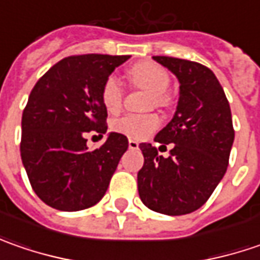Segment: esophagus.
<instances>
[{
    "instance_id": "34e87169",
    "label": "esophagus",
    "mask_w": 260,
    "mask_h": 260,
    "mask_svg": "<svg viewBox=\"0 0 260 260\" xmlns=\"http://www.w3.org/2000/svg\"><path fill=\"white\" fill-rule=\"evenodd\" d=\"M128 147H130V149H139V142L130 139V140H128Z\"/></svg>"
}]
</instances>
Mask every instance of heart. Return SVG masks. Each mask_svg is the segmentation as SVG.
Returning a JSON list of instances; mask_svg holds the SVG:
<instances>
[{"instance_id": "b5f03b06", "label": "heart", "mask_w": 260, "mask_h": 260, "mask_svg": "<svg viewBox=\"0 0 260 260\" xmlns=\"http://www.w3.org/2000/svg\"><path fill=\"white\" fill-rule=\"evenodd\" d=\"M130 78L136 85L153 92L150 105L166 107L171 103V96L166 94L171 78L164 68L152 62H140L130 68ZM123 86L118 78L110 75L101 86V101L108 113H117L123 105ZM160 125V117L156 113L147 114H125L114 120L113 130L130 139H146Z\"/></svg>"}]
</instances>
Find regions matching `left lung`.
Returning <instances> with one entry per match:
<instances>
[{"mask_svg":"<svg viewBox=\"0 0 260 260\" xmlns=\"http://www.w3.org/2000/svg\"><path fill=\"white\" fill-rule=\"evenodd\" d=\"M179 81V101L169 124L155 137L172 145L169 156L156 147L139 146L145 156L137 174L143 204L156 213L189 214L207 203L223 179L235 140L230 105L211 69L198 62L153 56Z\"/></svg>","mask_w":260,"mask_h":260,"instance_id":"obj_1","label":"left lung"}]
</instances>
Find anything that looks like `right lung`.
I'll use <instances>...</instances> for the list:
<instances>
[{
    "label": "right lung",
    "instance_id": "1",
    "mask_svg": "<svg viewBox=\"0 0 260 260\" xmlns=\"http://www.w3.org/2000/svg\"><path fill=\"white\" fill-rule=\"evenodd\" d=\"M128 57L68 56L33 86L21 117L20 153L33 191L49 207L79 211L104 197L128 140L110 133L104 145L89 150L86 135H105L101 86Z\"/></svg>",
    "mask_w": 260,
    "mask_h": 260
}]
</instances>
